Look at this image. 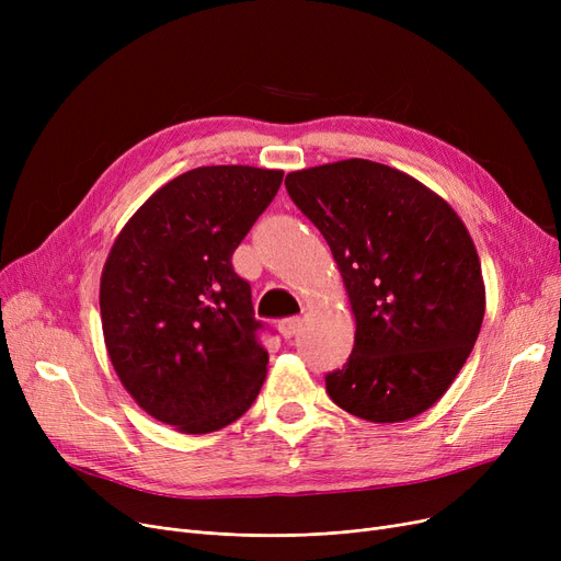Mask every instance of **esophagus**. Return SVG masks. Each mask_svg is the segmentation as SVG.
Instances as JSON below:
<instances>
[{
    "label": "esophagus",
    "instance_id": "34e87169",
    "mask_svg": "<svg viewBox=\"0 0 561 561\" xmlns=\"http://www.w3.org/2000/svg\"><path fill=\"white\" fill-rule=\"evenodd\" d=\"M302 328V320L300 318H286L279 322V334L284 341H290L293 336H296Z\"/></svg>",
    "mask_w": 561,
    "mask_h": 561
}]
</instances>
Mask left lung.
<instances>
[{"label":"left lung","instance_id":"1","mask_svg":"<svg viewBox=\"0 0 561 561\" xmlns=\"http://www.w3.org/2000/svg\"><path fill=\"white\" fill-rule=\"evenodd\" d=\"M341 271L357 332L330 398L370 423H402L444 396L486 307L473 239L453 206L385 163L345 159L286 174Z\"/></svg>","mask_w":561,"mask_h":561}]
</instances>
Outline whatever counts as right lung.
I'll return each instance as SVG.
<instances>
[{
  "label": "right lung",
  "instance_id": "obj_1",
  "mask_svg": "<svg viewBox=\"0 0 561 561\" xmlns=\"http://www.w3.org/2000/svg\"><path fill=\"white\" fill-rule=\"evenodd\" d=\"M282 170L204 165L161 186L117 233L100 282L102 332L123 387L186 434L241 419L268 373L252 290L231 254Z\"/></svg>",
  "mask_w": 561,
  "mask_h": 561
}]
</instances>
